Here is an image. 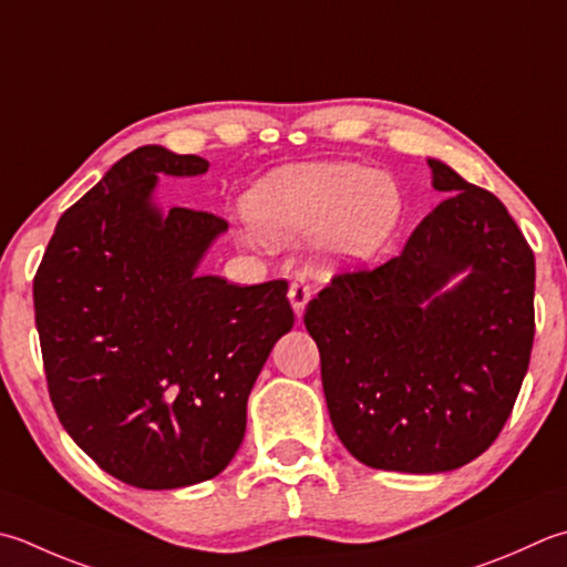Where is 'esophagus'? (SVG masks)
Returning <instances> with one entry per match:
<instances>
[{
	"mask_svg": "<svg viewBox=\"0 0 567 567\" xmlns=\"http://www.w3.org/2000/svg\"><path fill=\"white\" fill-rule=\"evenodd\" d=\"M309 297H312V287H309L305 277H297V280L290 285V302H292V309L297 317H302Z\"/></svg>",
	"mask_w": 567,
	"mask_h": 567,
	"instance_id": "obj_1",
	"label": "esophagus"
}]
</instances>
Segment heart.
Returning <instances> with one entry per match:
<instances>
[{"label":"heart","instance_id":"b5f03b06","mask_svg":"<svg viewBox=\"0 0 567 567\" xmlns=\"http://www.w3.org/2000/svg\"><path fill=\"white\" fill-rule=\"evenodd\" d=\"M260 236L287 243L315 230V248L331 262L363 260L398 228L403 198L395 182L357 164H302L270 174L246 198Z\"/></svg>","mask_w":567,"mask_h":567}]
</instances>
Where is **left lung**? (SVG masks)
Here are the masks:
<instances>
[{
  "label": "left lung",
  "instance_id": "obj_1",
  "mask_svg": "<svg viewBox=\"0 0 567 567\" xmlns=\"http://www.w3.org/2000/svg\"><path fill=\"white\" fill-rule=\"evenodd\" d=\"M450 196L401 255L337 272L305 309L331 425L373 470L435 474L489 450L534 349V250L486 188L430 159ZM462 269L452 291L441 287Z\"/></svg>",
  "mask_w": 567,
  "mask_h": 567
}]
</instances>
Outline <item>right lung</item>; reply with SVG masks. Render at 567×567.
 Instances as JSON below:
<instances>
[{
	"instance_id": "obj_1",
	"label": "right lung",
	"mask_w": 567,
	"mask_h": 567,
	"mask_svg": "<svg viewBox=\"0 0 567 567\" xmlns=\"http://www.w3.org/2000/svg\"><path fill=\"white\" fill-rule=\"evenodd\" d=\"M206 169L157 144L130 152L61 216L33 275L55 415L100 470L140 489L228 467L252 383L295 324L287 280L196 275L224 218L152 204L157 174Z\"/></svg>"
}]
</instances>
